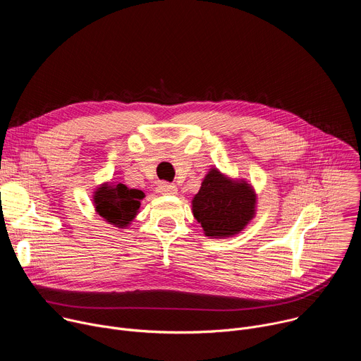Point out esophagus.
<instances>
[{"instance_id": "34e87169", "label": "esophagus", "mask_w": 361, "mask_h": 361, "mask_svg": "<svg viewBox=\"0 0 361 361\" xmlns=\"http://www.w3.org/2000/svg\"><path fill=\"white\" fill-rule=\"evenodd\" d=\"M157 192L161 195H174L178 192L177 185L174 184H169V183H160L157 185Z\"/></svg>"}]
</instances>
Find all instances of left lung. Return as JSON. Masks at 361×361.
<instances>
[{
	"mask_svg": "<svg viewBox=\"0 0 361 361\" xmlns=\"http://www.w3.org/2000/svg\"><path fill=\"white\" fill-rule=\"evenodd\" d=\"M191 204L192 216L205 235L228 238L241 233L254 219L257 194L245 180H233L213 167Z\"/></svg>",
	"mask_w": 361,
	"mask_h": 361,
	"instance_id": "obj_1",
	"label": "left lung"
}]
</instances>
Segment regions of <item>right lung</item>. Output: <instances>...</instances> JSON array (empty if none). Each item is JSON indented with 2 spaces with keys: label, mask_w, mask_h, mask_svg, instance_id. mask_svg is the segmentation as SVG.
Segmentation results:
<instances>
[{
  "label": "right lung",
  "mask_w": 361,
  "mask_h": 361,
  "mask_svg": "<svg viewBox=\"0 0 361 361\" xmlns=\"http://www.w3.org/2000/svg\"><path fill=\"white\" fill-rule=\"evenodd\" d=\"M144 197L145 194L141 190L128 188L123 183H102L95 188L92 202L97 214L104 221L126 228L138 214Z\"/></svg>",
  "instance_id": "right-lung-1"
}]
</instances>
